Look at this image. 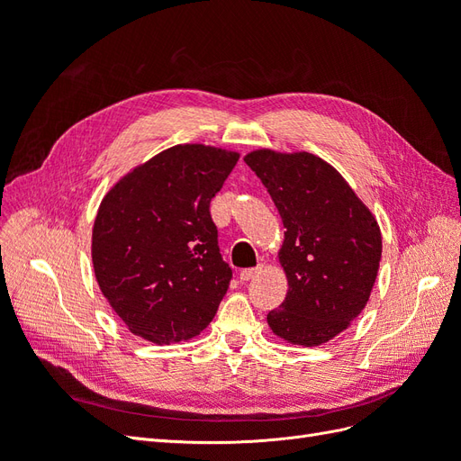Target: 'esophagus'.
Masks as SVG:
<instances>
[{
    "label": "esophagus",
    "instance_id": "obj_1",
    "mask_svg": "<svg viewBox=\"0 0 461 461\" xmlns=\"http://www.w3.org/2000/svg\"><path fill=\"white\" fill-rule=\"evenodd\" d=\"M261 273V265L259 267H254V269H242L240 271V281H252L254 276H258Z\"/></svg>",
    "mask_w": 461,
    "mask_h": 461
}]
</instances>
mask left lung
I'll return each instance as SVG.
<instances>
[{"mask_svg":"<svg viewBox=\"0 0 461 461\" xmlns=\"http://www.w3.org/2000/svg\"><path fill=\"white\" fill-rule=\"evenodd\" d=\"M244 161L271 194L286 229L278 261L288 292L267 323L290 344L329 342L371 296L383 252L376 219L344 176L313 153L263 148Z\"/></svg>","mask_w":461,"mask_h":461,"instance_id":"1","label":"left lung"}]
</instances>
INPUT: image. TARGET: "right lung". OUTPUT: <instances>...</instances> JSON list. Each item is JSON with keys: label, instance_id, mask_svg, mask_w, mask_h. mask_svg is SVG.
<instances>
[{"label": "right lung", "instance_id": "right-lung-1", "mask_svg": "<svg viewBox=\"0 0 461 461\" xmlns=\"http://www.w3.org/2000/svg\"><path fill=\"white\" fill-rule=\"evenodd\" d=\"M239 158L178 144L134 167L104 196L92 229L95 281L136 337L171 344L212 323L232 271L219 254L209 202Z\"/></svg>", "mask_w": 461, "mask_h": 461}]
</instances>
